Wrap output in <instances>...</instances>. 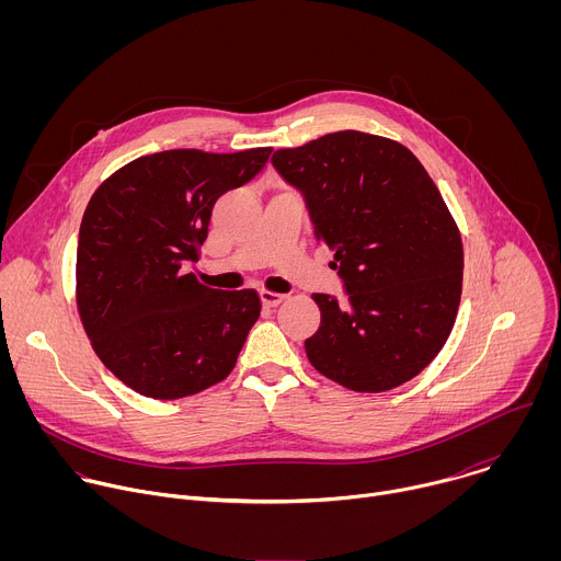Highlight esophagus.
<instances>
[{
  "instance_id": "1",
  "label": "esophagus",
  "mask_w": 561,
  "mask_h": 561,
  "mask_svg": "<svg viewBox=\"0 0 561 561\" xmlns=\"http://www.w3.org/2000/svg\"><path fill=\"white\" fill-rule=\"evenodd\" d=\"M260 299H262V304H264L266 308H275V306H279V304H282L284 295H279V293H271V290H262V293H260Z\"/></svg>"
}]
</instances>
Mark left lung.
Wrapping results in <instances>:
<instances>
[{"mask_svg":"<svg viewBox=\"0 0 561 561\" xmlns=\"http://www.w3.org/2000/svg\"><path fill=\"white\" fill-rule=\"evenodd\" d=\"M271 162L301 193L346 293H312L322 324L304 342L308 362L357 392L420 375L453 331L463 271L459 230L420 159L392 139L340 130Z\"/></svg>","mask_w":561,"mask_h":561,"instance_id":"left-lung-1","label":"left lung"}]
</instances>
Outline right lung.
<instances>
[{
  "mask_svg": "<svg viewBox=\"0 0 561 561\" xmlns=\"http://www.w3.org/2000/svg\"><path fill=\"white\" fill-rule=\"evenodd\" d=\"M271 152H152L93 193L77 239L79 317L104 366L139 394L188 397L234 368L260 297L202 286L186 266L215 202L262 173Z\"/></svg>",
  "mask_w": 561,
  "mask_h": 561,
  "instance_id": "1",
  "label": "right lung"
}]
</instances>
